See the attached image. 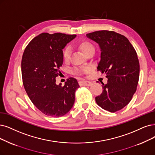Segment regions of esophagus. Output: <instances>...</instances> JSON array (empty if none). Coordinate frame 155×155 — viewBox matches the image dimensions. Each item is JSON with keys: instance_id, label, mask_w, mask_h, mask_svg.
<instances>
[{"instance_id": "obj_1", "label": "esophagus", "mask_w": 155, "mask_h": 155, "mask_svg": "<svg viewBox=\"0 0 155 155\" xmlns=\"http://www.w3.org/2000/svg\"><path fill=\"white\" fill-rule=\"evenodd\" d=\"M79 84L81 85H86V86H91V85H93V83L90 82V81H80Z\"/></svg>"}]
</instances>
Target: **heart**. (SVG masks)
I'll return each instance as SVG.
<instances>
[{
	"mask_svg": "<svg viewBox=\"0 0 155 155\" xmlns=\"http://www.w3.org/2000/svg\"><path fill=\"white\" fill-rule=\"evenodd\" d=\"M77 47L78 49L81 50L82 52L87 55L90 52H94L95 47L94 45L88 40H82V41H79ZM71 51L70 47H66L64 48L62 51V59L64 62H68L70 60V56H71ZM91 71V69L89 68H82L79 69L77 70H74L73 71L74 74H78V73H87Z\"/></svg>",
	"mask_w": 155,
	"mask_h": 155,
	"instance_id": "heart-1",
	"label": "heart"
}]
</instances>
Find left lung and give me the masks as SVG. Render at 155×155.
<instances>
[{"mask_svg":"<svg viewBox=\"0 0 155 155\" xmlns=\"http://www.w3.org/2000/svg\"><path fill=\"white\" fill-rule=\"evenodd\" d=\"M98 43L101 60L97 70L106 74L107 83L96 96V104L110 112L121 110L130 102L137 90L140 65L135 48L124 36L110 31L87 34Z\"/></svg>","mask_w":155,"mask_h":155,"instance_id":"obj_1","label":"left lung"}]
</instances>
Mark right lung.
<instances>
[{
    "mask_svg": "<svg viewBox=\"0 0 155 155\" xmlns=\"http://www.w3.org/2000/svg\"><path fill=\"white\" fill-rule=\"evenodd\" d=\"M75 34L43 32L27 45L21 59V76L25 90L32 104L42 113L59 117L72 108L79 87L75 78L66 80L64 86L56 84L61 76L62 49Z\"/></svg>",
    "mask_w": 155,
    "mask_h": 155,
    "instance_id": "add662e5",
    "label": "right lung"
}]
</instances>
